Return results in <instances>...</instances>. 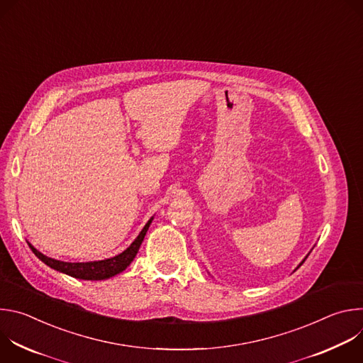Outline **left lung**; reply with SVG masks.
I'll list each match as a JSON object with an SVG mask.
<instances>
[{
    "label": "left lung",
    "mask_w": 363,
    "mask_h": 363,
    "mask_svg": "<svg viewBox=\"0 0 363 363\" xmlns=\"http://www.w3.org/2000/svg\"><path fill=\"white\" fill-rule=\"evenodd\" d=\"M306 258H307V257H306ZM306 258H304V260H306ZM304 260H303V262H301V263H300V264H298V266H301V264H303V263H304ZM297 269H298V267H297Z\"/></svg>",
    "instance_id": "obj_1"
}]
</instances>
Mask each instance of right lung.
<instances>
[{
	"instance_id": "right-lung-1",
	"label": "right lung",
	"mask_w": 363,
	"mask_h": 363,
	"mask_svg": "<svg viewBox=\"0 0 363 363\" xmlns=\"http://www.w3.org/2000/svg\"><path fill=\"white\" fill-rule=\"evenodd\" d=\"M152 220H153V217L146 223V225L139 233V235L135 238V241L123 252H121L112 258H106V260H100V262L66 263V262L55 260V258H50V257L41 254L30 242H28V245H30L31 251L40 258L44 264H47L48 267L55 269L60 273H65L67 276H72V277L80 279V280H106L109 277H113V276L122 273L133 262V258L136 257V254L139 251V247L146 235V231H147Z\"/></svg>"
}]
</instances>
